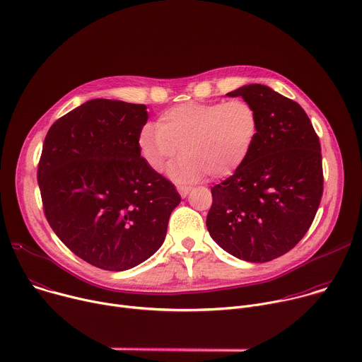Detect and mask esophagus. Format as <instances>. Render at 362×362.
<instances>
[{
	"label": "esophagus",
	"mask_w": 362,
	"mask_h": 362,
	"mask_svg": "<svg viewBox=\"0 0 362 362\" xmlns=\"http://www.w3.org/2000/svg\"><path fill=\"white\" fill-rule=\"evenodd\" d=\"M177 192L180 193L182 197H186V196L189 194V192H190V187H189V186H185V185H179V186H177Z\"/></svg>",
	"instance_id": "34e87169"
}]
</instances>
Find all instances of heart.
<instances>
[{
	"label": "heart",
	"instance_id": "b5f03b06",
	"mask_svg": "<svg viewBox=\"0 0 362 362\" xmlns=\"http://www.w3.org/2000/svg\"><path fill=\"white\" fill-rule=\"evenodd\" d=\"M259 133L255 107L242 98L226 103H183L166 110L158 126L146 124L139 147L154 172H163L180 147L172 176L197 182L225 179L247 160Z\"/></svg>",
	"mask_w": 362,
	"mask_h": 362
}]
</instances>
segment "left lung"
<instances>
[{"mask_svg": "<svg viewBox=\"0 0 362 362\" xmlns=\"http://www.w3.org/2000/svg\"><path fill=\"white\" fill-rule=\"evenodd\" d=\"M255 107L259 133L247 160L214 186L206 226L239 259L262 264L289 252L308 232L324 192L320 137L296 101L268 86L228 93Z\"/></svg>", "mask_w": 362, "mask_h": 362, "instance_id": "8db88e82", "label": "left lung"}]
</instances>
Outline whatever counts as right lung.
Returning a JSON list of instances; mask_svg holds the SVG:
<instances>
[{"label": "right lung", "mask_w": 362, "mask_h": 362, "mask_svg": "<svg viewBox=\"0 0 362 362\" xmlns=\"http://www.w3.org/2000/svg\"><path fill=\"white\" fill-rule=\"evenodd\" d=\"M144 105L94 98L49 127L37 179L44 215L83 261L106 271L144 262L165 242L175 185L140 156Z\"/></svg>", "instance_id": "1"}]
</instances>
